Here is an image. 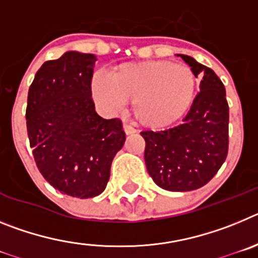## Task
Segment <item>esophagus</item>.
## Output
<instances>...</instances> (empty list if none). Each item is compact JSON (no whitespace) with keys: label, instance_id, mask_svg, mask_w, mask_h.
Masks as SVG:
<instances>
[{"label":"esophagus","instance_id":"1","mask_svg":"<svg viewBox=\"0 0 258 258\" xmlns=\"http://www.w3.org/2000/svg\"><path fill=\"white\" fill-rule=\"evenodd\" d=\"M124 132L126 134H133V133H136V127L134 126H132V125H129V124H124Z\"/></svg>","mask_w":258,"mask_h":258}]
</instances>
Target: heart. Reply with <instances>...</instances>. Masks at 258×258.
I'll return each mask as SVG.
<instances>
[{"label": "heart", "instance_id": "obj_1", "mask_svg": "<svg viewBox=\"0 0 258 258\" xmlns=\"http://www.w3.org/2000/svg\"><path fill=\"white\" fill-rule=\"evenodd\" d=\"M197 88L188 66L169 60L129 63L116 68L111 79L97 76L93 92L108 107L132 102L136 121L149 129L170 126L187 112Z\"/></svg>", "mask_w": 258, "mask_h": 258}]
</instances>
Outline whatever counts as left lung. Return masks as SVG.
<instances>
[{
  "label": "left lung",
  "instance_id": "8db88e82",
  "mask_svg": "<svg viewBox=\"0 0 258 258\" xmlns=\"http://www.w3.org/2000/svg\"><path fill=\"white\" fill-rule=\"evenodd\" d=\"M179 56L195 76H202L200 92L181 124L166 131L141 132L149 174L168 191L203 187L216 175L229 151V104L222 81L191 56Z\"/></svg>",
  "mask_w": 258,
  "mask_h": 258
}]
</instances>
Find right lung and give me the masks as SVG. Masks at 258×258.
<instances>
[{"label": "right lung", "instance_id": "right-lung-1", "mask_svg": "<svg viewBox=\"0 0 258 258\" xmlns=\"http://www.w3.org/2000/svg\"><path fill=\"white\" fill-rule=\"evenodd\" d=\"M93 54L68 51L45 61L29 86L26 118L36 165L52 187L88 199L103 192L125 133L101 117L92 98Z\"/></svg>", "mask_w": 258, "mask_h": 258}]
</instances>
